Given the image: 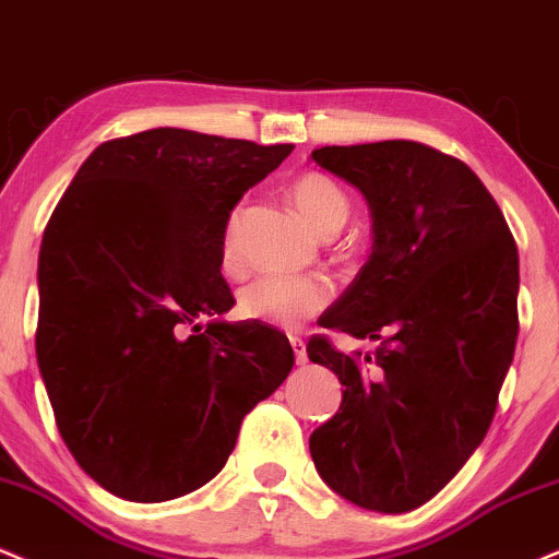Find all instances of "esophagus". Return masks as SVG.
Returning a JSON list of instances; mask_svg holds the SVG:
<instances>
[{"instance_id": "34e87169", "label": "esophagus", "mask_w": 559, "mask_h": 559, "mask_svg": "<svg viewBox=\"0 0 559 559\" xmlns=\"http://www.w3.org/2000/svg\"><path fill=\"white\" fill-rule=\"evenodd\" d=\"M290 345H293V353H295V364H306L308 356H306V343L300 337H290Z\"/></svg>"}]
</instances>
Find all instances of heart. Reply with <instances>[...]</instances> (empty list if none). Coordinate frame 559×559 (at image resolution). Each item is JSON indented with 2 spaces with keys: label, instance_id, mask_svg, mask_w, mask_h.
Listing matches in <instances>:
<instances>
[{
  "label": "heart",
  "instance_id": "heart-1",
  "mask_svg": "<svg viewBox=\"0 0 559 559\" xmlns=\"http://www.w3.org/2000/svg\"><path fill=\"white\" fill-rule=\"evenodd\" d=\"M290 199L298 214L321 235L337 233L350 214L345 190L324 173H304L290 182ZM222 264L227 272L238 269V238L235 219L227 222L222 238ZM332 300V285L321 277H295V274H264L240 290L238 308L246 319L264 321L280 330H295Z\"/></svg>",
  "mask_w": 559,
  "mask_h": 559
}]
</instances>
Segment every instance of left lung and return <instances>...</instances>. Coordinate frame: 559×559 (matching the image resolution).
Returning <instances> with one entry per match:
<instances>
[{
  "label": "left lung",
  "instance_id": "1",
  "mask_svg": "<svg viewBox=\"0 0 559 559\" xmlns=\"http://www.w3.org/2000/svg\"><path fill=\"white\" fill-rule=\"evenodd\" d=\"M319 167L356 186L371 255L321 317L373 340L345 356L317 334L308 358L337 373L343 403L311 457L340 497L377 513L429 502L487 437L518 340V246L468 164L416 141L324 146Z\"/></svg>",
  "mask_w": 559,
  "mask_h": 559
}]
</instances>
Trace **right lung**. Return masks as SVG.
Segmentation results:
<instances>
[{"instance_id":"1","label":"right lung","mask_w":559,"mask_h":559,"mask_svg":"<svg viewBox=\"0 0 559 559\" xmlns=\"http://www.w3.org/2000/svg\"><path fill=\"white\" fill-rule=\"evenodd\" d=\"M293 143L154 128L102 143L38 255L36 358L57 429L98 487L164 502L225 468L240 424L290 373L287 337L235 306L222 238Z\"/></svg>"}]
</instances>
